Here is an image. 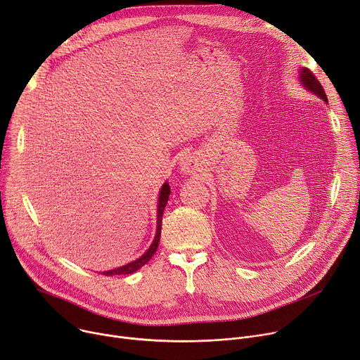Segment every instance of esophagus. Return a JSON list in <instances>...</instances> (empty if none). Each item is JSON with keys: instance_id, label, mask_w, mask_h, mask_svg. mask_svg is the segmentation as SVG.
Returning a JSON list of instances; mask_svg holds the SVG:
<instances>
[{"instance_id": "esophagus-1", "label": "esophagus", "mask_w": 360, "mask_h": 360, "mask_svg": "<svg viewBox=\"0 0 360 360\" xmlns=\"http://www.w3.org/2000/svg\"><path fill=\"white\" fill-rule=\"evenodd\" d=\"M181 169L186 174H193L195 171H198V162L194 156H186L182 159L181 162Z\"/></svg>"}]
</instances>
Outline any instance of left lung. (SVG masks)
<instances>
[{"mask_svg":"<svg viewBox=\"0 0 360 360\" xmlns=\"http://www.w3.org/2000/svg\"><path fill=\"white\" fill-rule=\"evenodd\" d=\"M300 78H301V82L305 85V88H308L311 92L317 94L319 97H321V98L327 103V95H326V92H324V89H323L320 81L316 78V75L313 74V72H311V70L307 69V68H304V69H301Z\"/></svg>","mask_w":360,"mask_h":360,"instance_id":"8db88e82","label":"left lung"}]
</instances>
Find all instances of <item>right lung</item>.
Wrapping results in <instances>:
<instances>
[{"label":"right lung","mask_w":360,"mask_h":360,"mask_svg":"<svg viewBox=\"0 0 360 360\" xmlns=\"http://www.w3.org/2000/svg\"><path fill=\"white\" fill-rule=\"evenodd\" d=\"M169 194H171L169 185L163 184V186H162V189H160V195H159V205H158V229H156V236H155V240H153L152 246L149 248V250H148L145 255H143L141 257H139L137 260H134V262H131V263H127V265H124V266H122V268H117V269L104 272V275L112 276V275H129V274H133V272H136L137 269H140L141 266H145L146 263L152 259V256L156 253L158 246H159L160 229H162V214H163L165 205H166V202H167V198H169Z\"/></svg>","instance_id":"1"}]
</instances>
